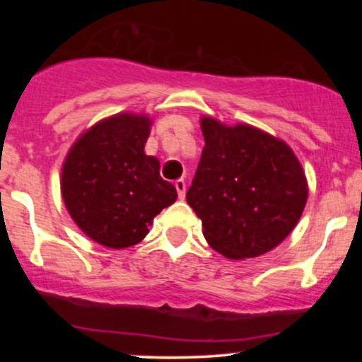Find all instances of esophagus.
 Here are the masks:
<instances>
[{"mask_svg": "<svg viewBox=\"0 0 362 362\" xmlns=\"http://www.w3.org/2000/svg\"><path fill=\"white\" fill-rule=\"evenodd\" d=\"M175 189L178 192V199H180V201H184V199H185V182L184 180H175Z\"/></svg>", "mask_w": 362, "mask_h": 362, "instance_id": "esophagus-1", "label": "esophagus"}]
</instances>
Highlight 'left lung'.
Instances as JSON below:
<instances>
[{
    "instance_id": "8db88e82",
    "label": "left lung",
    "mask_w": 362,
    "mask_h": 362,
    "mask_svg": "<svg viewBox=\"0 0 362 362\" xmlns=\"http://www.w3.org/2000/svg\"><path fill=\"white\" fill-rule=\"evenodd\" d=\"M206 146L187 202L207 243L228 259L272 250L300 221L308 184L284 141L248 124L201 119Z\"/></svg>"
}]
</instances>
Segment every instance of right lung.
I'll return each instance as SVG.
<instances>
[{"label":"right lung","mask_w":362,"mask_h":362,"mask_svg":"<svg viewBox=\"0 0 362 362\" xmlns=\"http://www.w3.org/2000/svg\"><path fill=\"white\" fill-rule=\"evenodd\" d=\"M151 120L117 114L78 138L62 165L61 192L85 235L109 248H127L148 235L177 190L160 177V161L144 153Z\"/></svg>","instance_id":"1"}]
</instances>
